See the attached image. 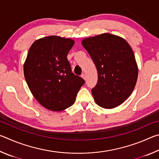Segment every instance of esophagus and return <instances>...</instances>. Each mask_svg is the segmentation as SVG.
Wrapping results in <instances>:
<instances>
[{"instance_id":"esophagus-1","label":"esophagus","mask_w":159,"mask_h":159,"mask_svg":"<svg viewBox=\"0 0 159 159\" xmlns=\"http://www.w3.org/2000/svg\"><path fill=\"white\" fill-rule=\"evenodd\" d=\"M81 77H82L83 79H84V80H85V79H86V75H85V74H83L81 75Z\"/></svg>"}]
</instances>
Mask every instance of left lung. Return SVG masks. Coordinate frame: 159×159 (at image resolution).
Listing matches in <instances>:
<instances>
[{
  "mask_svg": "<svg viewBox=\"0 0 159 159\" xmlns=\"http://www.w3.org/2000/svg\"><path fill=\"white\" fill-rule=\"evenodd\" d=\"M82 45L98 70V83L92 89L95 102L105 109L119 106L130 97L138 80V64L130 45L111 34L87 38Z\"/></svg>",
  "mask_w": 159,
  "mask_h": 159,
  "instance_id": "left-lung-1",
  "label": "left lung"
}]
</instances>
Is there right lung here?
<instances>
[{"mask_svg": "<svg viewBox=\"0 0 159 159\" xmlns=\"http://www.w3.org/2000/svg\"><path fill=\"white\" fill-rule=\"evenodd\" d=\"M74 41L57 36L36 40L24 64L26 83L45 108L61 111L73 105L85 80L71 72L67 55Z\"/></svg>", "mask_w": 159, "mask_h": 159, "instance_id": "1", "label": "right lung"}]
</instances>
